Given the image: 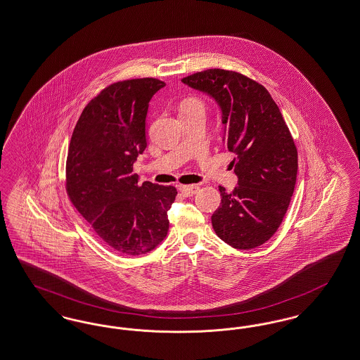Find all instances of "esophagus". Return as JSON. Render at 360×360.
<instances>
[{"mask_svg": "<svg viewBox=\"0 0 360 360\" xmlns=\"http://www.w3.org/2000/svg\"><path fill=\"white\" fill-rule=\"evenodd\" d=\"M200 187L195 186V185H182L179 186V191L185 195V197H191L194 195L197 191H198Z\"/></svg>", "mask_w": 360, "mask_h": 360, "instance_id": "esophagus-1", "label": "esophagus"}]
</instances>
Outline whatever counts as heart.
Masks as SVG:
<instances>
[{"mask_svg":"<svg viewBox=\"0 0 360 360\" xmlns=\"http://www.w3.org/2000/svg\"><path fill=\"white\" fill-rule=\"evenodd\" d=\"M203 110V103L194 98H187L181 103V114H187L193 111H201Z\"/></svg>","mask_w":360,"mask_h":360,"instance_id":"1","label":"heart"}]
</instances>
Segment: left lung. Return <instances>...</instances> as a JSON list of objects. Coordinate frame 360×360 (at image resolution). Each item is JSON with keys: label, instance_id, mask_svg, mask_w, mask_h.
<instances>
[{"label": "left lung", "instance_id": "left-lung-1", "mask_svg": "<svg viewBox=\"0 0 360 360\" xmlns=\"http://www.w3.org/2000/svg\"><path fill=\"white\" fill-rule=\"evenodd\" d=\"M182 83L216 101L224 142L238 186H219L221 205L212 216L217 236L236 249L265 244L287 213L297 176V150L277 104L265 86L244 75L206 70Z\"/></svg>", "mask_w": 360, "mask_h": 360}]
</instances>
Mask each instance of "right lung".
<instances>
[{
    "label": "right lung",
    "mask_w": 360,
    "mask_h": 360,
    "mask_svg": "<svg viewBox=\"0 0 360 360\" xmlns=\"http://www.w3.org/2000/svg\"><path fill=\"white\" fill-rule=\"evenodd\" d=\"M165 83L143 77L104 88L86 105L67 157V193L92 229L117 253L141 256L167 236L176 188L138 185L134 163L147 147L148 103Z\"/></svg>",
    "instance_id": "right-lung-1"
}]
</instances>
